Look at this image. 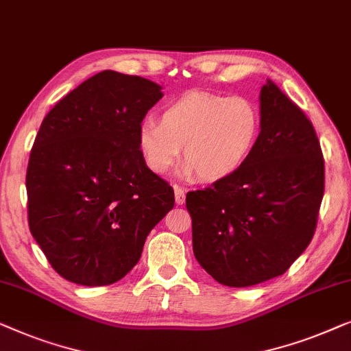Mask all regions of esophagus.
Here are the masks:
<instances>
[{"label": "esophagus", "mask_w": 351, "mask_h": 351, "mask_svg": "<svg viewBox=\"0 0 351 351\" xmlns=\"http://www.w3.org/2000/svg\"><path fill=\"white\" fill-rule=\"evenodd\" d=\"M173 189H175V202L178 205H182L186 202L184 189H181L180 186H173Z\"/></svg>", "instance_id": "obj_1"}]
</instances>
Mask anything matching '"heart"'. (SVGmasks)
Here are the masks:
<instances>
[{
  "label": "heart",
  "instance_id": "heart-1",
  "mask_svg": "<svg viewBox=\"0 0 351 351\" xmlns=\"http://www.w3.org/2000/svg\"><path fill=\"white\" fill-rule=\"evenodd\" d=\"M259 135L261 114L250 98L194 90L171 100L160 121H143L136 146L152 173H169L182 147V178L218 182L248 162Z\"/></svg>",
  "mask_w": 351,
  "mask_h": 351
}]
</instances>
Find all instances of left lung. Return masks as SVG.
I'll use <instances>...</instances> for the list:
<instances>
[{"instance_id":"8db88e82","label":"left lung","mask_w":351,"mask_h":351,"mask_svg":"<svg viewBox=\"0 0 351 351\" xmlns=\"http://www.w3.org/2000/svg\"><path fill=\"white\" fill-rule=\"evenodd\" d=\"M261 135L234 176L186 195L192 248L218 283L259 285L283 275L313 239L324 194V160L302 110L267 79Z\"/></svg>"}]
</instances>
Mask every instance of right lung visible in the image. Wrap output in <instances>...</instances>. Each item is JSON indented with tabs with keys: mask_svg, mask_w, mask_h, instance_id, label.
Returning a JSON list of instances; mask_svg holds the SVG:
<instances>
[{
	"mask_svg": "<svg viewBox=\"0 0 351 351\" xmlns=\"http://www.w3.org/2000/svg\"><path fill=\"white\" fill-rule=\"evenodd\" d=\"M159 84L105 70L63 97L34 140L27 169L29 232L56 272L106 286L130 272L175 194L147 169L138 127Z\"/></svg>",
	"mask_w": 351,
	"mask_h": 351,
	"instance_id": "right-lung-1",
	"label": "right lung"
}]
</instances>
